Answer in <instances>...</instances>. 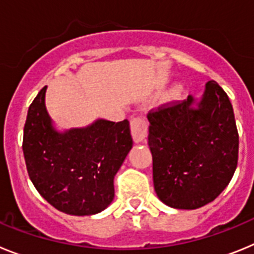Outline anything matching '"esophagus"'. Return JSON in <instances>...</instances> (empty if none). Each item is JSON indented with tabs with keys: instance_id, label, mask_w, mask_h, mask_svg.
<instances>
[{
	"instance_id": "obj_1",
	"label": "esophagus",
	"mask_w": 254,
	"mask_h": 254,
	"mask_svg": "<svg viewBox=\"0 0 254 254\" xmlns=\"http://www.w3.org/2000/svg\"><path fill=\"white\" fill-rule=\"evenodd\" d=\"M131 134L134 142H141L147 137V123L142 117H136L129 123Z\"/></svg>"
}]
</instances>
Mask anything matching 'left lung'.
Listing matches in <instances>:
<instances>
[{"label":"left lung","instance_id":"1","mask_svg":"<svg viewBox=\"0 0 254 254\" xmlns=\"http://www.w3.org/2000/svg\"><path fill=\"white\" fill-rule=\"evenodd\" d=\"M193 98L164 103L147 114L155 192L165 205L194 210L212 202L238 164L239 134L232 103L211 80Z\"/></svg>","mask_w":254,"mask_h":254}]
</instances>
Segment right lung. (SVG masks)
Instances as JSON below:
<instances>
[{
  "label": "right lung",
  "mask_w": 254,
  "mask_h": 254,
  "mask_svg": "<svg viewBox=\"0 0 254 254\" xmlns=\"http://www.w3.org/2000/svg\"><path fill=\"white\" fill-rule=\"evenodd\" d=\"M46 90L30 104L24 126L29 177L57 210L76 216L98 214L113 201L114 176L132 147L129 122L99 120L58 133L47 113Z\"/></svg>",
  "instance_id": "obj_1"
}]
</instances>
